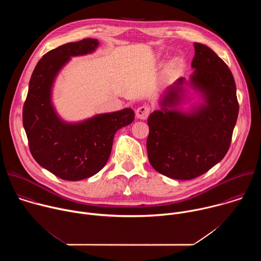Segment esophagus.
Instances as JSON below:
<instances>
[{
  "label": "esophagus",
  "mask_w": 261,
  "mask_h": 261,
  "mask_svg": "<svg viewBox=\"0 0 261 261\" xmlns=\"http://www.w3.org/2000/svg\"><path fill=\"white\" fill-rule=\"evenodd\" d=\"M151 108L147 105H142L136 109V118L139 120H146L148 115H150Z\"/></svg>",
  "instance_id": "34e87169"
}]
</instances>
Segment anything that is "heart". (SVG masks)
Returning <instances> with one entry per match:
<instances>
[{
  "label": "heart",
  "mask_w": 261,
  "mask_h": 261,
  "mask_svg": "<svg viewBox=\"0 0 261 261\" xmlns=\"http://www.w3.org/2000/svg\"><path fill=\"white\" fill-rule=\"evenodd\" d=\"M184 68H185V61L181 58L176 57L170 60L166 64L164 72L167 76H173V75H176V74H178L179 72H181Z\"/></svg>",
  "instance_id": "obj_1"
}]
</instances>
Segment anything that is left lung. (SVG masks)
Listing matches in <instances>:
<instances>
[{
    "label": "left lung",
    "mask_w": 261,
    "mask_h": 261,
    "mask_svg": "<svg viewBox=\"0 0 261 261\" xmlns=\"http://www.w3.org/2000/svg\"><path fill=\"white\" fill-rule=\"evenodd\" d=\"M190 81L178 79L160 100L161 109L147 119V157L161 174L175 179L195 178L226 155L238 120L239 102L233 75L214 50L194 43ZM200 93L204 102L184 113L177 106L183 85Z\"/></svg>",
    "instance_id": "obj_1"
}]
</instances>
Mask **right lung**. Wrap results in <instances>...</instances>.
<instances>
[{
	"label": "right lung",
	"mask_w": 261,
	"mask_h": 261,
	"mask_svg": "<svg viewBox=\"0 0 261 261\" xmlns=\"http://www.w3.org/2000/svg\"><path fill=\"white\" fill-rule=\"evenodd\" d=\"M99 42L87 38L70 42L47 54L36 65L22 108V123L30 151L40 166L66 180L93 176L106 164L116 132L134 121L125 108L101 114L80 123H67L51 102L55 80L72 57L95 51Z\"/></svg>",
	"instance_id": "obj_1"
}]
</instances>
